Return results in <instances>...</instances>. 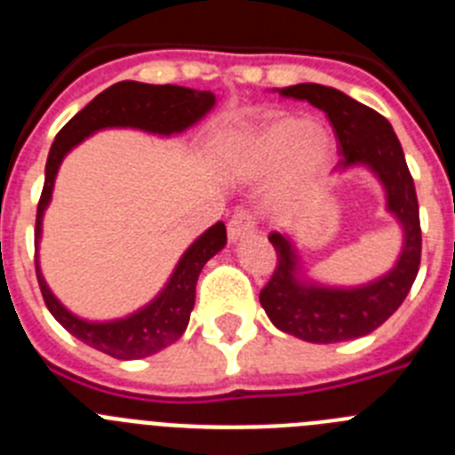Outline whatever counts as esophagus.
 <instances>
[{"label":"esophagus","mask_w":455,"mask_h":455,"mask_svg":"<svg viewBox=\"0 0 455 455\" xmlns=\"http://www.w3.org/2000/svg\"><path fill=\"white\" fill-rule=\"evenodd\" d=\"M252 232H255V219H252L251 214H246V212L235 214L230 219V223H228V239H230L232 243L243 239V236L252 235Z\"/></svg>","instance_id":"esophagus-1"}]
</instances>
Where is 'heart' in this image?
<instances>
[{
	"mask_svg": "<svg viewBox=\"0 0 455 455\" xmlns=\"http://www.w3.org/2000/svg\"><path fill=\"white\" fill-rule=\"evenodd\" d=\"M335 162V140L305 116H280L225 152V166L239 178H259L280 168L277 203H293L312 191Z\"/></svg>",
	"mask_w": 455,
	"mask_h": 455,
	"instance_id": "b5f03b06",
	"label": "heart"
}]
</instances>
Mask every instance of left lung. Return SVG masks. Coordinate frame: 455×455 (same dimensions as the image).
<instances>
[{
  "label": "left lung",
  "instance_id": "left-lung-1",
  "mask_svg": "<svg viewBox=\"0 0 455 455\" xmlns=\"http://www.w3.org/2000/svg\"><path fill=\"white\" fill-rule=\"evenodd\" d=\"M275 92L305 100L328 116L341 155L335 171L364 168L378 180L385 212L401 230V251L392 267L378 277L341 287L309 275L291 232H271L268 241L277 252V267L271 283L259 293V303L277 331L303 341L357 339L376 331L399 309L419 271L421 230L415 182L392 124L378 111L321 84H296L275 88Z\"/></svg>",
  "mask_w": 455,
  "mask_h": 455
}]
</instances>
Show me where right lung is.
Here are the masks:
<instances>
[{
  "mask_svg": "<svg viewBox=\"0 0 455 455\" xmlns=\"http://www.w3.org/2000/svg\"><path fill=\"white\" fill-rule=\"evenodd\" d=\"M216 107V92L196 91L187 86H156V84L118 82L102 91L86 104L70 123L56 134L45 164V187L36 214V275L47 309L70 335L82 339L95 351H102L118 360H140L171 347L187 331L191 309L196 305V283L204 264L228 243L225 225L216 223L204 230L191 246L182 252L171 277L150 303L130 315L108 321H91L75 315L47 284L40 271V239L43 219L52 203L56 175L63 159L88 136L102 130H136L146 134L171 139L180 136Z\"/></svg>",
  "mask_w": 455,
  "mask_h": 455,
  "instance_id": "right-lung-1",
  "label": "right lung"
}]
</instances>
